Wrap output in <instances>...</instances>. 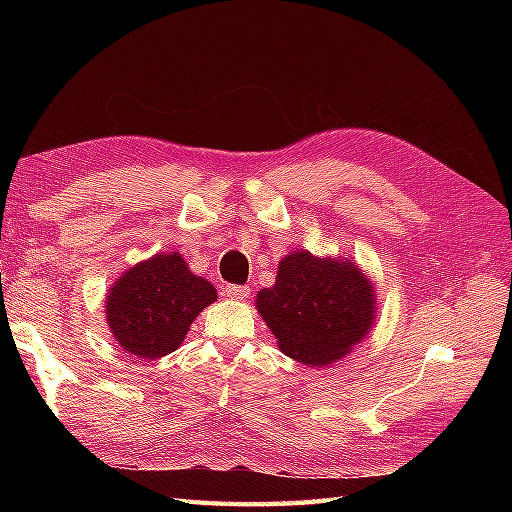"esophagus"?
I'll return each mask as SVG.
<instances>
[{
	"label": "esophagus",
	"mask_w": 512,
	"mask_h": 512,
	"mask_svg": "<svg viewBox=\"0 0 512 512\" xmlns=\"http://www.w3.org/2000/svg\"><path fill=\"white\" fill-rule=\"evenodd\" d=\"M250 295V288L248 286H226V297L231 299H246Z\"/></svg>",
	"instance_id": "obj_1"
}]
</instances>
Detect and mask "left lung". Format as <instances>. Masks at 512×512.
I'll return each instance as SVG.
<instances>
[{"mask_svg":"<svg viewBox=\"0 0 512 512\" xmlns=\"http://www.w3.org/2000/svg\"><path fill=\"white\" fill-rule=\"evenodd\" d=\"M255 308L277 347L308 367H328L361 343L378 317L376 288L352 257L299 248L281 259L273 288Z\"/></svg>","mask_w":512,"mask_h":512,"instance_id":"left-lung-1","label":"left lung"}]
</instances>
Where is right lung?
I'll return each instance as SVG.
<instances>
[{
    "instance_id": "add662e5",
    "label": "right lung",
    "mask_w": 512,
    "mask_h": 512,
    "mask_svg": "<svg viewBox=\"0 0 512 512\" xmlns=\"http://www.w3.org/2000/svg\"><path fill=\"white\" fill-rule=\"evenodd\" d=\"M217 301L209 279L180 253H156L129 266L107 290L105 319L114 341L138 361L176 352L198 314Z\"/></svg>"
}]
</instances>
